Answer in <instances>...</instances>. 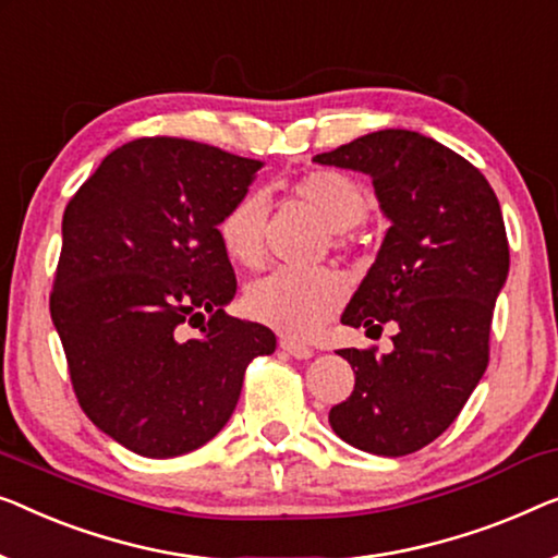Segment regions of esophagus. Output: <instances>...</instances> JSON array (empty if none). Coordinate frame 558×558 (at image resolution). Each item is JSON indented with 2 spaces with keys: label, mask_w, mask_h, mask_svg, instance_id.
Returning a JSON list of instances; mask_svg holds the SVG:
<instances>
[{
  "label": "esophagus",
  "mask_w": 558,
  "mask_h": 558,
  "mask_svg": "<svg viewBox=\"0 0 558 558\" xmlns=\"http://www.w3.org/2000/svg\"><path fill=\"white\" fill-rule=\"evenodd\" d=\"M279 347L281 350H284L287 354H292V357H296V360H310L312 357V350L306 344H302V342H294V339H289V337H281L279 339Z\"/></svg>",
  "instance_id": "34e87169"
}]
</instances>
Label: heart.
Listing matches in <instances>:
<instances>
[{"label":"heart","instance_id":"1","mask_svg":"<svg viewBox=\"0 0 558 558\" xmlns=\"http://www.w3.org/2000/svg\"><path fill=\"white\" fill-rule=\"evenodd\" d=\"M289 196L302 201L329 229L337 248H350L342 231L357 229L369 216V193L350 173L317 168L289 183ZM266 208L259 193H244L216 223L226 256L244 269H262L266 262L264 239ZM347 284L337 271H274L254 281L246 292V312L256 322L289 337H310L342 310Z\"/></svg>","mask_w":558,"mask_h":558}]
</instances>
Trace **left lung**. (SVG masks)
I'll list each match as a JSON object with an SVG mask.
<instances>
[{"label": "left lung", "mask_w": 558, "mask_h": 558, "mask_svg": "<svg viewBox=\"0 0 558 558\" xmlns=\"http://www.w3.org/2000/svg\"><path fill=\"white\" fill-rule=\"evenodd\" d=\"M314 160L373 175L392 221L342 322L367 332L392 322L395 350L337 352L354 369V390L329 410V425L367 453H415L448 430L488 367L508 274L498 198L473 163L413 131L367 133Z\"/></svg>", "instance_id": "1"}]
</instances>
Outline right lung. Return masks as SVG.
I'll list each match as a JSON object with an SVG mask.
<instances>
[{
    "label": "right lung",
    "mask_w": 558,
    "mask_h": 558,
    "mask_svg": "<svg viewBox=\"0 0 558 558\" xmlns=\"http://www.w3.org/2000/svg\"><path fill=\"white\" fill-rule=\"evenodd\" d=\"M262 166L153 135L105 156L64 208L50 314L80 408L133 453L173 458L211 440L248 362L277 350L269 327L223 312L236 277L216 236Z\"/></svg>",
    "instance_id": "add662e5"
}]
</instances>
